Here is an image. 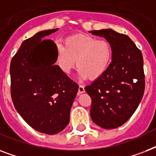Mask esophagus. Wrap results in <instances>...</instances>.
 <instances>
[{
    "label": "esophagus",
    "mask_w": 156,
    "mask_h": 156,
    "mask_svg": "<svg viewBox=\"0 0 156 156\" xmlns=\"http://www.w3.org/2000/svg\"><path fill=\"white\" fill-rule=\"evenodd\" d=\"M84 92H85V87H84V86L79 85V87H78V95Z\"/></svg>",
    "instance_id": "1"
}]
</instances>
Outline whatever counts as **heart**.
<instances>
[{
  "mask_svg": "<svg viewBox=\"0 0 156 156\" xmlns=\"http://www.w3.org/2000/svg\"><path fill=\"white\" fill-rule=\"evenodd\" d=\"M112 56L113 50L108 41L83 34L66 37L64 46L56 45V64L59 69L69 74L77 61L82 78H100L110 66Z\"/></svg>",
  "mask_w": 156,
  "mask_h": 156,
  "instance_id": "1",
  "label": "heart"
}]
</instances>
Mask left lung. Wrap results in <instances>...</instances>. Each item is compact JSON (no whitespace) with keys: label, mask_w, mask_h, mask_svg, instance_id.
I'll list each match as a JSON object with an SVG mask.
<instances>
[{"label":"left lung","mask_w":156,"mask_h":156,"mask_svg":"<svg viewBox=\"0 0 156 156\" xmlns=\"http://www.w3.org/2000/svg\"><path fill=\"white\" fill-rule=\"evenodd\" d=\"M90 32L105 38L113 50L108 70L85 87L91 98L90 117L104 129L117 128L130 118L144 94L143 55L126 35L112 29Z\"/></svg>","instance_id":"left-lung-1"}]
</instances>
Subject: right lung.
<instances>
[{
    "label": "right lung",
    "instance_id": "right-lung-1",
    "mask_svg": "<svg viewBox=\"0 0 156 156\" xmlns=\"http://www.w3.org/2000/svg\"><path fill=\"white\" fill-rule=\"evenodd\" d=\"M57 29L42 30L24 40L10 63V93L16 110L35 130L56 134L69 122L78 85L56 62V44L44 40Z\"/></svg>",
    "mask_w": 156,
    "mask_h": 156
}]
</instances>
